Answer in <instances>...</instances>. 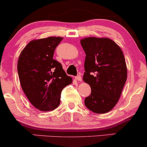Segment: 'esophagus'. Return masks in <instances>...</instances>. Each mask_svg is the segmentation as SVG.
<instances>
[{"instance_id":"obj_1","label":"esophagus","mask_w":147,"mask_h":147,"mask_svg":"<svg viewBox=\"0 0 147 147\" xmlns=\"http://www.w3.org/2000/svg\"><path fill=\"white\" fill-rule=\"evenodd\" d=\"M75 79L78 81H81V77L80 75H78V76H77V77H75Z\"/></svg>"}]
</instances>
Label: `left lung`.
I'll use <instances>...</instances> for the list:
<instances>
[{"instance_id": "obj_1", "label": "left lung", "mask_w": 147, "mask_h": 147, "mask_svg": "<svg viewBox=\"0 0 147 147\" xmlns=\"http://www.w3.org/2000/svg\"><path fill=\"white\" fill-rule=\"evenodd\" d=\"M80 42L86 53L83 80L91 88L85 105L92 112L105 114L118 102L126 82L125 56L119 46L109 38L89 37Z\"/></svg>"}]
</instances>
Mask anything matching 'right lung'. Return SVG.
<instances>
[{"instance_id": "add662e5", "label": "right lung", "mask_w": 147, "mask_h": 147, "mask_svg": "<svg viewBox=\"0 0 147 147\" xmlns=\"http://www.w3.org/2000/svg\"><path fill=\"white\" fill-rule=\"evenodd\" d=\"M62 40L61 37L33 40L18 58L17 68L22 90L35 108L43 112L59 105L61 91L72 82L61 63L53 59L55 49Z\"/></svg>"}]
</instances>
